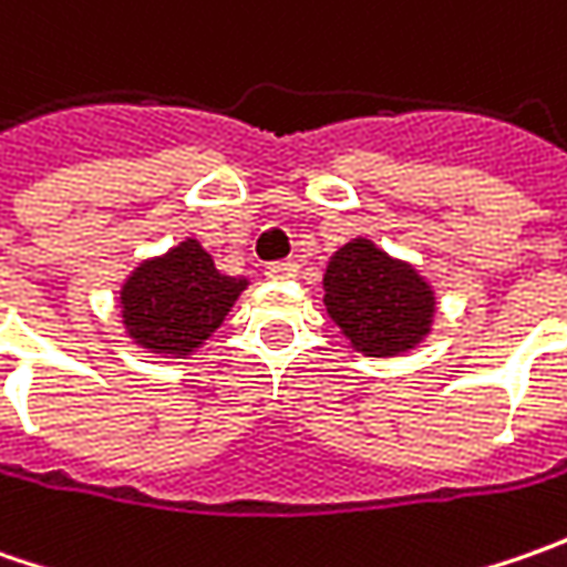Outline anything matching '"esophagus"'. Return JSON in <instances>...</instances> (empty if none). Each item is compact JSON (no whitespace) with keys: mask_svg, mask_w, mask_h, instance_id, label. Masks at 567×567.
Wrapping results in <instances>:
<instances>
[{"mask_svg":"<svg viewBox=\"0 0 567 567\" xmlns=\"http://www.w3.org/2000/svg\"><path fill=\"white\" fill-rule=\"evenodd\" d=\"M268 277L271 280H293L296 274H299V265L296 261H274V265H268Z\"/></svg>","mask_w":567,"mask_h":567,"instance_id":"1","label":"esophagus"}]
</instances>
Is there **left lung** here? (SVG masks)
<instances>
[{
  "instance_id": "1",
  "label": "left lung",
  "mask_w": 567,
  "mask_h": 567,
  "mask_svg": "<svg viewBox=\"0 0 567 567\" xmlns=\"http://www.w3.org/2000/svg\"><path fill=\"white\" fill-rule=\"evenodd\" d=\"M328 316L362 357H401L420 347L435 321V290L410 261L357 236L324 271Z\"/></svg>"
}]
</instances>
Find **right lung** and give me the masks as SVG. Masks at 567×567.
<instances>
[{
  "instance_id": "add662e5",
  "label": "right lung",
  "mask_w": 567,
  "mask_h": 567,
  "mask_svg": "<svg viewBox=\"0 0 567 567\" xmlns=\"http://www.w3.org/2000/svg\"><path fill=\"white\" fill-rule=\"evenodd\" d=\"M246 287V277L217 271L202 243L188 236L125 277L120 290L125 334L147 353L186 360L224 324Z\"/></svg>"
}]
</instances>
